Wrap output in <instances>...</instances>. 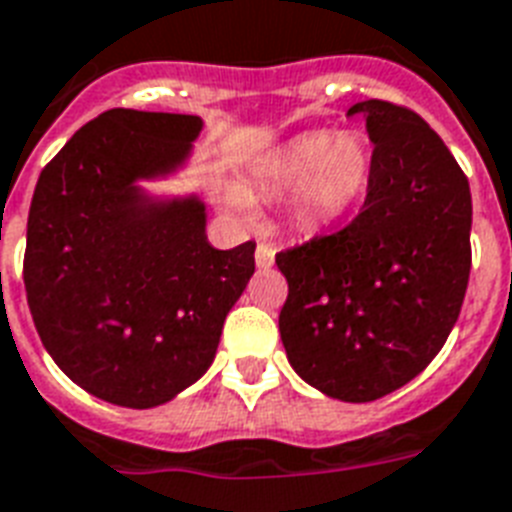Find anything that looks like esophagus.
I'll return each mask as SVG.
<instances>
[{
  "label": "esophagus",
  "instance_id": "esophagus-1",
  "mask_svg": "<svg viewBox=\"0 0 512 512\" xmlns=\"http://www.w3.org/2000/svg\"><path fill=\"white\" fill-rule=\"evenodd\" d=\"M273 257H276V247L273 244L260 242L255 249V263L257 268H270L273 265Z\"/></svg>",
  "mask_w": 512,
  "mask_h": 512
}]
</instances>
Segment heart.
Returning a JSON list of instances; mask_svg holds the SVG:
<instances>
[{"label":"heart","instance_id":"obj_1","mask_svg":"<svg viewBox=\"0 0 512 512\" xmlns=\"http://www.w3.org/2000/svg\"><path fill=\"white\" fill-rule=\"evenodd\" d=\"M373 176V147L357 131H310L286 144L260 173L268 189H292V218L315 231L339 223L363 202ZM242 205V197H234Z\"/></svg>","mask_w":512,"mask_h":512}]
</instances>
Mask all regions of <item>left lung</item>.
Returning <instances> with one entry per match:
<instances>
[{"label": "left lung", "mask_w": 512, "mask_h": 512, "mask_svg": "<svg viewBox=\"0 0 512 512\" xmlns=\"http://www.w3.org/2000/svg\"><path fill=\"white\" fill-rule=\"evenodd\" d=\"M373 176L360 213L276 255L289 294L278 315L294 371L323 394L371 402L442 350L471 276V189L434 128L365 99Z\"/></svg>", "instance_id": "obj_1"}]
</instances>
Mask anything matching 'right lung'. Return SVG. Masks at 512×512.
I'll use <instances>...</instances> for the list:
<instances>
[{"mask_svg": "<svg viewBox=\"0 0 512 512\" xmlns=\"http://www.w3.org/2000/svg\"><path fill=\"white\" fill-rule=\"evenodd\" d=\"M202 120L115 107L47 162L28 213L23 284L41 342L81 389L155 407L213 363L255 242L215 249L197 199L149 205L136 178L184 160Z\"/></svg>", "mask_w": 512, "mask_h": 512, "instance_id": "obj_1", "label": "right lung"}]
</instances>
